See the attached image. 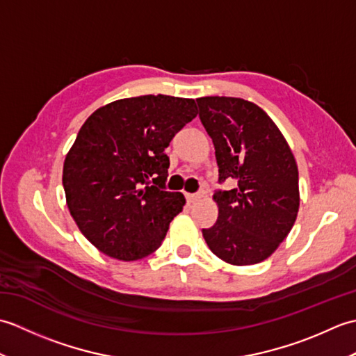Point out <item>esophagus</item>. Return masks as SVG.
<instances>
[{
    "label": "esophagus",
    "mask_w": 356,
    "mask_h": 356,
    "mask_svg": "<svg viewBox=\"0 0 356 356\" xmlns=\"http://www.w3.org/2000/svg\"><path fill=\"white\" fill-rule=\"evenodd\" d=\"M200 199V194H186V200L188 203H194Z\"/></svg>",
    "instance_id": "1"
}]
</instances>
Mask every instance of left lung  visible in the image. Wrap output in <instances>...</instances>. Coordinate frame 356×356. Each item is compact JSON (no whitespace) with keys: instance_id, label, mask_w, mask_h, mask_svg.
Masks as SVG:
<instances>
[{"instance_id":"obj_1","label":"left lung","mask_w":356,"mask_h":356,"mask_svg":"<svg viewBox=\"0 0 356 356\" xmlns=\"http://www.w3.org/2000/svg\"><path fill=\"white\" fill-rule=\"evenodd\" d=\"M199 118L213 139L218 217L202 229L218 259L236 266L266 260L292 229L298 214V168L284 136L259 105L240 97H199Z\"/></svg>"}]
</instances>
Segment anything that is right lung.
<instances>
[{"label": "right lung", "mask_w": 356, "mask_h": 356, "mask_svg": "<svg viewBox=\"0 0 356 356\" xmlns=\"http://www.w3.org/2000/svg\"><path fill=\"white\" fill-rule=\"evenodd\" d=\"M195 116L194 99L147 95L104 105L81 127L63 185L78 228L101 252L133 261L162 245L185 205L182 193L165 190V148Z\"/></svg>", "instance_id": "1"}]
</instances>
